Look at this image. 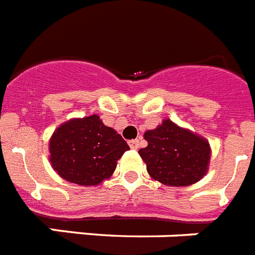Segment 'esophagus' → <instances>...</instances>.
I'll return each mask as SVG.
<instances>
[{
  "mask_svg": "<svg viewBox=\"0 0 255 255\" xmlns=\"http://www.w3.org/2000/svg\"><path fill=\"white\" fill-rule=\"evenodd\" d=\"M129 146L131 148H134V150H137V148L139 147V140H138V139L129 140Z\"/></svg>",
  "mask_w": 255,
  "mask_h": 255,
  "instance_id": "esophagus-1",
  "label": "esophagus"
}]
</instances>
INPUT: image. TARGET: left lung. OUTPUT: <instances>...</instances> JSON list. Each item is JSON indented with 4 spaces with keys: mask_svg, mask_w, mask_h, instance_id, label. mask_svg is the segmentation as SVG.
Masks as SVG:
<instances>
[{
    "mask_svg": "<svg viewBox=\"0 0 255 255\" xmlns=\"http://www.w3.org/2000/svg\"><path fill=\"white\" fill-rule=\"evenodd\" d=\"M147 146L139 155L148 175L162 184L185 187L203 179L208 171L211 147L205 138L164 120L156 129L144 133Z\"/></svg>",
    "mask_w": 255,
    "mask_h": 255,
    "instance_id": "1",
    "label": "left lung"
}]
</instances>
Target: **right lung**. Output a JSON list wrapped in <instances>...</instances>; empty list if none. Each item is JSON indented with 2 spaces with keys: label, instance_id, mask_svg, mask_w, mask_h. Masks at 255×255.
<instances>
[{
  "label": "right lung",
  "instance_id": "right-lung-1",
  "mask_svg": "<svg viewBox=\"0 0 255 255\" xmlns=\"http://www.w3.org/2000/svg\"><path fill=\"white\" fill-rule=\"evenodd\" d=\"M51 166L63 179L80 185H97L115 172L117 160L130 150L124 138L97 115L72 118L50 139Z\"/></svg>",
  "mask_w": 255,
  "mask_h": 255
}]
</instances>
